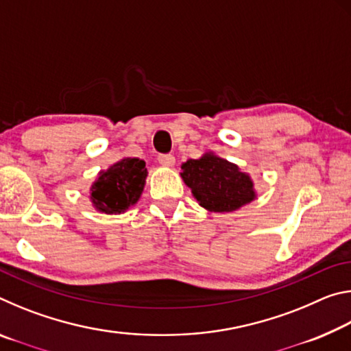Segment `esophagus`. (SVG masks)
<instances>
[{
  "label": "esophagus",
  "mask_w": 351,
  "mask_h": 351,
  "mask_svg": "<svg viewBox=\"0 0 351 351\" xmlns=\"http://www.w3.org/2000/svg\"><path fill=\"white\" fill-rule=\"evenodd\" d=\"M158 161L161 162L165 167H171V165H175V156L173 154H159L158 156Z\"/></svg>",
  "instance_id": "esophagus-1"
}]
</instances>
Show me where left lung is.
I'll use <instances>...</instances> for the list:
<instances>
[{"mask_svg": "<svg viewBox=\"0 0 351 351\" xmlns=\"http://www.w3.org/2000/svg\"><path fill=\"white\" fill-rule=\"evenodd\" d=\"M181 176L198 203L210 212H232L255 198L251 178L212 153L184 162Z\"/></svg>", "mask_w": 351, "mask_h": 351, "instance_id": "8db88e82", "label": "left lung"}]
</instances>
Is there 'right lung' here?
Wrapping results in <instances>:
<instances>
[{
    "label": "right lung",
    "mask_w": 351,
    "mask_h": 351,
    "mask_svg": "<svg viewBox=\"0 0 351 351\" xmlns=\"http://www.w3.org/2000/svg\"><path fill=\"white\" fill-rule=\"evenodd\" d=\"M145 162L138 158H123L100 171L91 187V201L97 210L122 213L138 203L145 186Z\"/></svg>",
    "instance_id": "add662e5"
}]
</instances>
